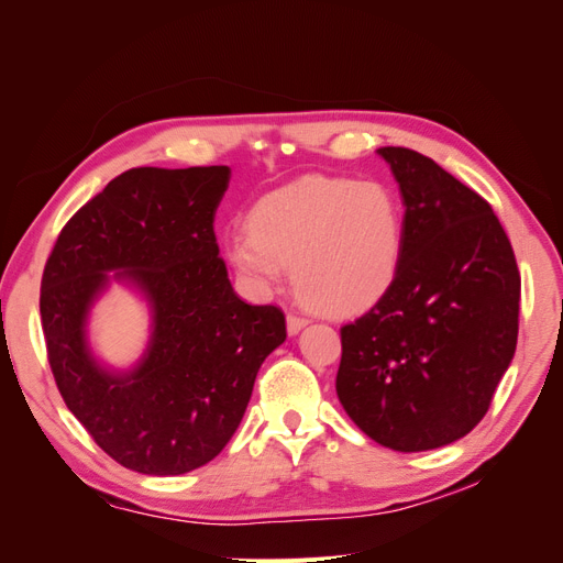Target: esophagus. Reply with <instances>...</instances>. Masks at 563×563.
I'll use <instances>...</instances> for the list:
<instances>
[{
  "label": "esophagus",
  "instance_id": "obj_1",
  "mask_svg": "<svg viewBox=\"0 0 563 563\" xmlns=\"http://www.w3.org/2000/svg\"><path fill=\"white\" fill-rule=\"evenodd\" d=\"M302 327H308V319H305V317H298L294 312L286 317V329H288V333H291V335H296Z\"/></svg>",
  "mask_w": 563,
  "mask_h": 563
}]
</instances>
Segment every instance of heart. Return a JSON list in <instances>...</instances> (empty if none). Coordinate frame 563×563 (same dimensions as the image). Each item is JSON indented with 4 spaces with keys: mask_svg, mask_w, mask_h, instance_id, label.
Segmentation results:
<instances>
[{
    "mask_svg": "<svg viewBox=\"0 0 563 563\" xmlns=\"http://www.w3.org/2000/svg\"><path fill=\"white\" fill-rule=\"evenodd\" d=\"M246 225L225 249L236 275L267 294L291 269L296 294L323 314L376 305L406 240L401 201L378 180L298 178L255 201Z\"/></svg>",
    "mask_w": 563,
    "mask_h": 563,
    "instance_id": "obj_1",
    "label": "heart"
}]
</instances>
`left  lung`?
<instances>
[{"instance_id": "left-lung-1", "label": "left lung", "mask_w": 563, "mask_h": 563, "mask_svg": "<svg viewBox=\"0 0 563 563\" xmlns=\"http://www.w3.org/2000/svg\"><path fill=\"white\" fill-rule=\"evenodd\" d=\"M406 240L395 282L340 329L338 399L356 428L401 453L472 432L512 362L521 277L490 203L408 147H380Z\"/></svg>"}]
</instances>
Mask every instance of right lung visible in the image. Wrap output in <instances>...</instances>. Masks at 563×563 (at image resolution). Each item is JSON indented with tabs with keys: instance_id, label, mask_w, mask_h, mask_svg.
I'll return each mask as SVG.
<instances>
[{
	"instance_id": "right-lung-1",
	"label": "right lung",
	"mask_w": 563,
	"mask_h": 563,
	"mask_svg": "<svg viewBox=\"0 0 563 563\" xmlns=\"http://www.w3.org/2000/svg\"><path fill=\"white\" fill-rule=\"evenodd\" d=\"M228 166L129 168L67 220L40 294L48 366L63 401L119 465L172 476L207 465L240 428L265 356L286 338L284 312L234 294L213 218ZM153 310L144 360L117 374L86 340L110 277Z\"/></svg>"
}]
</instances>
